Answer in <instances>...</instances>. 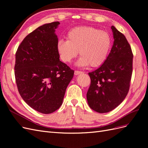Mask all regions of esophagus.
Masks as SVG:
<instances>
[{
    "label": "esophagus",
    "instance_id": "obj_1",
    "mask_svg": "<svg viewBox=\"0 0 148 148\" xmlns=\"http://www.w3.org/2000/svg\"><path fill=\"white\" fill-rule=\"evenodd\" d=\"M83 72H82V71H75V75H79V74H82L83 73Z\"/></svg>",
    "mask_w": 148,
    "mask_h": 148
}]
</instances>
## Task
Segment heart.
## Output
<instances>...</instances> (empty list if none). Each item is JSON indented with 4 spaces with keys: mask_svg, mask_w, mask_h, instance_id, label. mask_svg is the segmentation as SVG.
<instances>
[{
    "mask_svg": "<svg viewBox=\"0 0 148 148\" xmlns=\"http://www.w3.org/2000/svg\"><path fill=\"white\" fill-rule=\"evenodd\" d=\"M112 39L105 31L92 26H78L70 29L66 40L59 39L57 51L60 59L70 63L77 56H81L77 62L79 66H101L107 59L111 47Z\"/></svg>",
    "mask_w": 148,
    "mask_h": 148,
    "instance_id": "b5f03b06",
    "label": "heart"
}]
</instances>
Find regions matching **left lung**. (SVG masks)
<instances>
[{
  "label": "left lung",
  "mask_w": 148,
  "mask_h": 148,
  "mask_svg": "<svg viewBox=\"0 0 148 148\" xmlns=\"http://www.w3.org/2000/svg\"><path fill=\"white\" fill-rule=\"evenodd\" d=\"M114 43L107 59L89 73L91 85L86 97L90 108L99 113L114 110L126 97L132 75L133 53L125 36L112 26Z\"/></svg>",
  "instance_id": "obj_1"
}]
</instances>
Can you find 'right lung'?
<instances>
[{"label":"right lung","instance_id":"right-lung-1","mask_svg":"<svg viewBox=\"0 0 148 148\" xmlns=\"http://www.w3.org/2000/svg\"><path fill=\"white\" fill-rule=\"evenodd\" d=\"M59 21L44 24L26 36L15 54V76L25 102L40 113L55 112L62 104L74 71L60 61L55 31Z\"/></svg>","mask_w":148,"mask_h":148}]
</instances>
